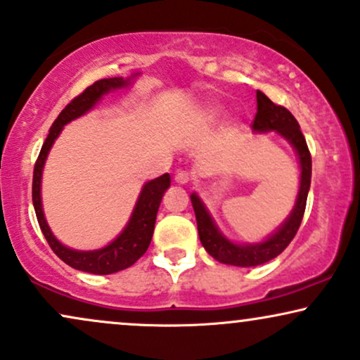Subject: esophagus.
Listing matches in <instances>:
<instances>
[{"instance_id":"1","label":"esophagus","mask_w":360,"mask_h":360,"mask_svg":"<svg viewBox=\"0 0 360 360\" xmlns=\"http://www.w3.org/2000/svg\"><path fill=\"white\" fill-rule=\"evenodd\" d=\"M191 179H193L191 172H188V171H177L174 176V181L177 184H188Z\"/></svg>"}]
</instances>
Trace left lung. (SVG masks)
I'll list each match as a JSON object with an SVG mask.
<instances>
[{"mask_svg": "<svg viewBox=\"0 0 360 360\" xmlns=\"http://www.w3.org/2000/svg\"><path fill=\"white\" fill-rule=\"evenodd\" d=\"M251 127H253V131L258 132L276 131L295 147L302 167L300 191H298L295 207H293L292 214H290L283 226L275 235H271L268 240L258 245H236L226 240L218 231V228L214 226L213 219H211L201 199L193 193L191 202L194 214H196L199 240H201L207 253L214 259H218L219 263H224V265L258 266L278 257L281 251L290 245V241L295 238L298 228H300L305 213L307 196H309L310 189L311 155L304 134L300 131V125H298L295 117L292 115V112L285 109L283 105H276L265 94L257 90V115L251 122Z\"/></svg>", "mask_w": 360, "mask_h": 360, "instance_id": "obj_1", "label": "left lung"}]
</instances>
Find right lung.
Wrapping results in <instances>:
<instances>
[{
    "instance_id": "right-lung-1",
    "label": "right lung",
    "mask_w": 360,
    "mask_h": 360,
    "mask_svg": "<svg viewBox=\"0 0 360 360\" xmlns=\"http://www.w3.org/2000/svg\"><path fill=\"white\" fill-rule=\"evenodd\" d=\"M125 84H127V82L124 79H119V77H114V79H102L97 80L90 86H86L80 95H77V97L73 98V101L68 103V105L60 112V115L55 119V122L50 129L49 137L43 142L40 155H38L33 169V206L34 213H37L38 224H40L41 228V233L45 235L50 248L53 250L56 257L67 263L68 266L75 268V270L86 271V274H115V271L125 270V268L134 265V263L146 253L150 245V240H153L155 216H158L159 205H161L164 191H166L169 184H171V177H169V174H162L161 177H155V179L149 181V183L142 188L141 196L137 199V205L134 207V213L131 216V219H129L127 226H125L124 231L117 236V240H114L110 245H107L105 248L102 250L77 251L67 248V246H63L58 240H56L53 233L50 231L49 224L45 221V216H43L41 210L40 184L43 164H45L50 147L53 146L55 139L58 137L60 132H62L65 124H68L70 120L84 115L86 110L92 109L95 103H97V101H101L103 94L110 92L112 89H120V86H124Z\"/></svg>"
}]
</instances>
